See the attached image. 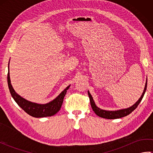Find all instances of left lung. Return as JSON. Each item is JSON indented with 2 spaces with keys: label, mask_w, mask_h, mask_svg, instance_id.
<instances>
[{
  "label": "left lung",
  "mask_w": 153,
  "mask_h": 153,
  "mask_svg": "<svg viewBox=\"0 0 153 153\" xmlns=\"http://www.w3.org/2000/svg\"><path fill=\"white\" fill-rule=\"evenodd\" d=\"M147 82H146L145 89L143 91V94H142L141 98L138 100V101L136 102L135 105H134L131 107H129V108H128L116 110V111H108V110L100 109L95 105V102H94L91 95L89 92L88 91V95L89 97L91 106V108H92L93 110L95 112L97 116H99V117H101V118H106V119H117V118H122V117H124V116L129 115V114L131 113L136 108H137V106L139 105V104L140 103V102L141 101V100L143 99V96L145 95L146 89H147Z\"/></svg>",
  "instance_id": "1"
}]
</instances>
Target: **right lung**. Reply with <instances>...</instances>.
Wrapping results in <instances>:
<instances>
[{
  "mask_svg": "<svg viewBox=\"0 0 153 153\" xmlns=\"http://www.w3.org/2000/svg\"><path fill=\"white\" fill-rule=\"evenodd\" d=\"M8 85L10 92L11 93V95L14 99L16 103L27 113L29 115H30L35 118H43V117L51 116L56 114L62 105L63 100L67 90L69 89L70 85L68 86L56 99L53 100V101L49 103L45 104V105H39V104L31 102L28 100L23 99L17 93L15 92V91L13 89V87L10 83V74H9V64H8Z\"/></svg>",
  "mask_w": 153,
  "mask_h": 153,
  "instance_id": "1",
  "label": "right lung"
}]
</instances>
